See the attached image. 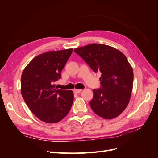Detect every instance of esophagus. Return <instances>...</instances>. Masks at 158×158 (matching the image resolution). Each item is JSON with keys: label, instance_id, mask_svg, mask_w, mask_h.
<instances>
[{"label": "esophagus", "instance_id": "obj_1", "mask_svg": "<svg viewBox=\"0 0 158 158\" xmlns=\"http://www.w3.org/2000/svg\"><path fill=\"white\" fill-rule=\"evenodd\" d=\"M82 91V89H73V93L76 94H78Z\"/></svg>", "mask_w": 158, "mask_h": 158}]
</instances>
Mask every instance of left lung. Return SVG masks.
I'll return each instance as SVG.
<instances>
[{
    "instance_id": "1",
    "label": "left lung",
    "mask_w": 158,
    "mask_h": 158,
    "mask_svg": "<svg viewBox=\"0 0 158 158\" xmlns=\"http://www.w3.org/2000/svg\"><path fill=\"white\" fill-rule=\"evenodd\" d=\"M79 55L94 72H101V88L93 89V111L104 119H113L128 106L133 85V70L127 57L112 47L90 44L77 48Z\"/></svg>"
}]
</instances>
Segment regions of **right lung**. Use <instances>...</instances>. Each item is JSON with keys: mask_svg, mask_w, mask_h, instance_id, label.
Masks as SVG:
<instances>
[{"mask_svg": "<svg viewBox=\"0 0 158 158\" xmlns=\"http://www.w3.org/2000/svg\"><path fill=\"white\" fill-rule=\"evenodd\" d=\"M72 51L69 48L40 54L35 57L22 72V97L31 111L41 121L57 123L71 109L73 92L57 90L54 82L61 78V72Z\"/></svg>", "mask_w": 158, "mask_h": 158, "instance_id": "right-lung-1", "label": "right lung"}]
</instances>
